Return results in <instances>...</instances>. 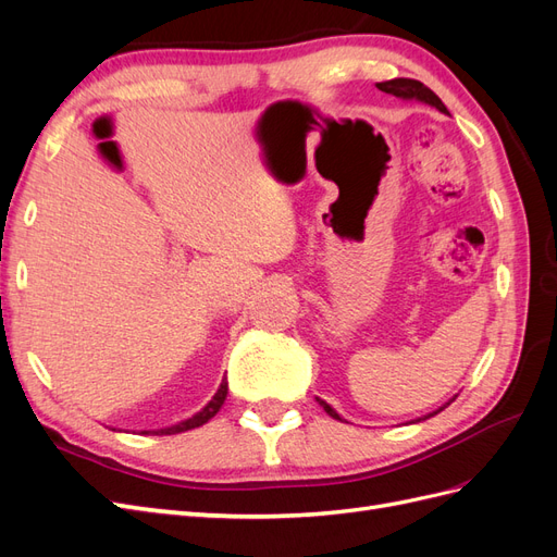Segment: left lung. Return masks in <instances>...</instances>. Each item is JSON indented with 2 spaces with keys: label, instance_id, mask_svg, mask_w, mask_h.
<instances>
[{
  "label": "left lung",
  "instance_id": "8db88e82",
  "mask_svg": "<svg viewBox=\"0 0 557 557\" xmlns=\"http://www.w3.org/2000/svg\"><path fill=\"white\" fill-rule=\"evenodd\" d=\"M376 88L379 90H383V92H387V95H395V97H399V99H416V102H423V104H430V107H434L436 111H442V113H446L448 115V109L444 107V102L440 97H436L428 86H423V83L420 81H413V78H393V81H383V83H376ZM458 397V395H455ZM455 397L453 399H448L444 407H440L436 411H432V413H428L425 418H432V416H436L440 411H444L450 401H455ZM318 399V397H315ZM318 404L320 407H323L325 411H327V416H332L334 420H344L339 413H336L327 401H323V399H318ZM425 418H418V420H425Z\"/></svg>",
  "mask_w": 557,
  "mask_h": 557
}]
</instances>
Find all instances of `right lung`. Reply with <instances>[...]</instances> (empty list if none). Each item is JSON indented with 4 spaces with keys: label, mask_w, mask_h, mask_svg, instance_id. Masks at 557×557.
<instances>
[{
    "label": "right lung",
    "mask_w": 557,
    "mask_h": 557,
    "mask_svg": "<svg viewBox=\"0 0 557 557\" xmlns=\"http://www.w3.org/2000/svg\"><path fill=\"white\" fill-rule=\"evenodd\" d=\"M225 397H227V379H223V383H221V387H218V393L211 397V401L207 404L205 409L201 411H197L193 418H185V420H181V423H176V425H172V428H164V430H144V434H178V432H188V430H195V428H199V425H205V423H209V420L221 411V407L225 404Z\"/></svg>",
    "instance_id": "obj_1"
}]
</instances>
